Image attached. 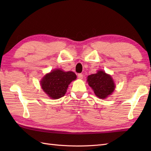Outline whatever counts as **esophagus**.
<instances>
[{"label": "esophagus", "mask_w": 151, "mask_h": 151, "mask_svg": "<svg viewBox=\"0 0 151 151\" xmlns=\"http://www.w3.org/2000/svg\"><path fill=\"white\" fill-rule=\"evenodd\" d=\"M78 78L79 79H82L83 78V75H82V74H78Z\"/></svg>", "instance_id": "34e87169"}]
</instances>
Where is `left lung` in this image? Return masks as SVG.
Here are the masks:
<instances>
[{"instance_id": "obj_1", "label": "left lung", "mask_w": 151, "mask_h": 151, "mask_svg": "<svg viewBox=\"0 0 151 151\" xmlns=\"http://www.w3.org/2000/svg\"><path fill=\"white\" fill-rule=\"evenodd\" d=\"M87 78L89 86L99 99L107 98L115 88L113 78L103 70H98L97 73L89 75Z\"/></svg>"}]
</instances>
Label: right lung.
I'll use <instances>...</instances> for the list:
<instances>
[{
  "label": "right lung",
  "instance_id": "obj_1",
  "mask_svg": "<svg viewBox=\"0 0 151 151\" xmlns=\"http://www.w3.org/2000/svg\"><path fill=\"white\" fill-rule=\"evenodd\" d=\"M76 78L75 73L56 69L46 74L40 81V84L43 91L50 98L58 99L65 95L70 83Z\"/></svg>",
  "mask_w": 151,
  "mask_h": 151
}]
</instances>
